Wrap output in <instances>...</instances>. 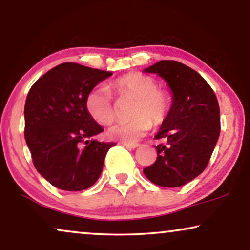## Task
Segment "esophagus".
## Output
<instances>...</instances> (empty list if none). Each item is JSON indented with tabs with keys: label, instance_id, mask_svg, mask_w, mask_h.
<instances>
[{
	"label": "esophagus",
	"instance_id": "1",
	"mask_svg": "<svg viewBox=\"0 0 250 250\" xmlns=\"http://www.w3.org/2000/svg\"><path fill=\"white\" fill-rule=\"evenodd\" d=\"M123 146H125L126 148H129V149H135L139 146V143H126V142H123L122 143Z\"/></svg>",
	"mask_w": 250,
	"mask_h": 250
}]
</instances>
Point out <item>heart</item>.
<instances>
[{
  "instance_id": "1",
  "label": "heart",
  "mask_w": 250,
  "mask_h": 250,
  "mask_svg": "<svg viewBox=\"0 0 250 250\" xmlns=\"http://www.w3.org/2000/svg\"><path fill=\"white\" fill-rule=\"evenodd\" d=\"M110 88L115 95L125 100L134 99L129 122L115 124L108 129L112 140L134 143L145 136L153 126H159L168 118L173 99L167 88L157 85V80L150 75L132 71L111 82ZM85 107L90 117L100 125H109L116 118V107L110 92L104 87L92 90L85 99Z\"/></svg>"
}]
</instances>
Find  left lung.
<instances>
[{"label": "left lung", "mask_w": 250, "mask_h": 250, "mask_svg": "<svg viewBox=\"0 0 250 250\" xmlns=\"http://www.w3.org/2000/svg\"><path fill=\"white\" fill-rule=\"evenodd\" d=\"M168 83L173 92L172 110L155 138L156 162L143 169L159 187L177 188L196 179L206 168L221 132L220 105L204 77L174 60H162L145 69Z\"/></svg>", "instance_id": "obj_1"}]
</instances>
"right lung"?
Returning <instances> with one entry per match:
<instances>
[{"mask_svg":"<svg viewBox=\"0 0 250 250\" xmlns=\"http://www.w3.org/2000/svg\"><path fill=\"white\" fill-rule=\"evenodd\" d=\"M110 71L64 62L40 77L25 104V139L33 164L58 189L81 191L100 176L114 142L92 136L104 129L90 117L85 99Z\"/></svg>","mask_w":250,"mask_h":250,"instance_id":"1","label":"right lung"}]
</instances>
